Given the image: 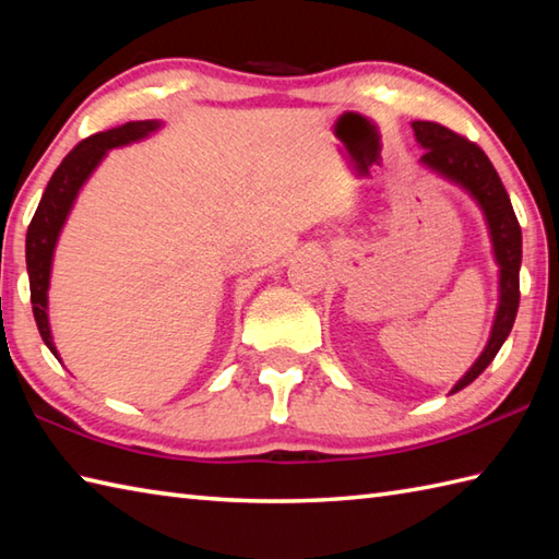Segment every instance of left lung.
Masks as SVG:
<instances>
[{
    "instance_id": "obj_1",
    "label": "left lung",
    "mask_w": 559,
    "mask_h": 559,
    "mask_svg": "<svg viewBox=\"0 0 559 559\" xmlns=\"http://www.w3.org/2000/svg\"><path fill=\"white\" fill-rule=\"evenodd\" d=\"M412 128L414 138L424 147V155L419 159L424 167L461 186L483 207L491 239V251H495V261L499 266V305L495 324H491L485 352L479 354L473 368L453 385L451 392H457L467 388L495 360L501 344L507 342L513 320H516L521 298V225L497 169L491 167L489 157L475 142L461 138L441 123H431V120H414Z\"/></svg>"
}]
</instances>
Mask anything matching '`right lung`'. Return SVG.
<instances>
[{"instance_id":"obj_1","label":"right lung","mask_w":559,"mask_h":559,"mask_svg":"<svg viewBox=\"0 0 559 559\" xmlns=\"http://www.w3.org/2000/svg\"><path fill=\"white\" fill-rule=\"evenodd\" d=\"M162 128L159 120H130V123L104 130L92 138L82 140L50 177L46 193L38 203V211L33 215L26 233V269L31 283V305L33 317H36L38 332L43 342L60 360L58 348L52 344L50 322H48V288H50V271H52V254L58 247V239L72 205L80 195V189L92 177L94 169L102 164L108 150L130 145V142L145 140Z\"/></svg>"}]
</instances>
